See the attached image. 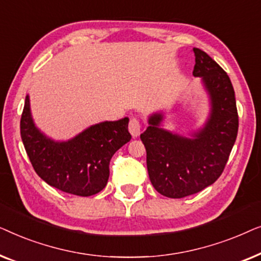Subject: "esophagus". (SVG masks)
<instances>
[{
    "instance_id": "34e87169",
    "label": "esophagus",
    "mask_w": 261,
    "mask_h": 261,
    "mask_svg": "<svg viewBox=\"0 0 261 261\" xmlns=\"http://www.w3.org/2000/svg\"><path fill=\"white\" fill-rule=\"evenodd\" d=\"M128 129H129L130 134L133 135V137H138L139 134H140V130H141V121L139 117H132L129 120V123H128Z\"/></svg>"
}]
</instances>
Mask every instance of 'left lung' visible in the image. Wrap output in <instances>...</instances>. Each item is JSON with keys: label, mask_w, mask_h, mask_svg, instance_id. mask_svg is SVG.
<instances>
[{"label": "left lung", "mask_w": 261, "mask_h": 261, "mask_svg": "<svg viewBox=\"0 0 261 261\" xmlns=\"http://www.w3.org/2000/svg\"><path fill=\"white\" fill-rule=\"evenodd\" d=\"M192 51L196 60L192 74L203 78L212 97V115L205 127L195 139L181 138L159 128L163 115L155 114L140 135L151 183L170 198L194 195L215 183L238 135L239 115L229 77L204 51L196 47Z\"/></svg>", "instance_id": "obj_1"}]
</instances>
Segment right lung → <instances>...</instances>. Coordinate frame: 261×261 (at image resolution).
I'll return each mask as SVG.
<instances>
[{
  "instance_id": "obj_1",
  "label": "right lung",
  "mask_w": 261,
  "mask_h": 261,
  "mask_svg": "<svg viewBox=\"0 0 261 261\" xmlns=\"http://www.w3.org/2000/svg\"><path fill=\"white\" fill-rule=\"evenodd\" d=\"M128 121V117L106 121L72 140L55 142L35 128L27 96L20 133L32 166L42 180L60 191L85 197L97 194L107 185L110 159L132 139Z\"/></svg>"
}]
</instances>
